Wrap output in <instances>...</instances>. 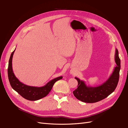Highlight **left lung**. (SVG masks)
Returning <instances> with one entry per match:
<instances>
[{"label":"left lung","mask_w":128,"mask_h":128,"mask_svg":"<svg viewBox=\"0 0 128 128\" xmlns=\"http://www.w3.org/2000/svg\"><path fill=\"white\" fill-rule=\"evenodd\" d=\"M115 62L116 64L108 79L96 87L88 86L84 80L75 77L78 82V87L73 92L74 96L80 100L87 103H94L102 100L113 92L118 85L120 70V60L117 48L116 49Z\"/></svg>","instance_id":"left-lung-1"}]
</instances>
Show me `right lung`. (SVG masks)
Wrapping results in <instances>:
<instances>
[{
  "instance_id": "add662e5",
  "label": "right lung",
  "mask_w": 128,
  "mask_h": 128,
  "mask_svg": "<svg viewBox=\"0 0 128 128\" xmlns=\"http://www.w3.org/2000/svg\"><path fill=\"white\" fill-rule=\"evenodd\" d=\"M15 50L10 55L8 68V78L11 86L22 97L29 100H38L47 96L51 90L54 83L62 79L63 77L55 78L48 82L46 85L40 87L30 86L23 84L16 77L12 70V60Z\"/></svg>"
}]
</instances>
